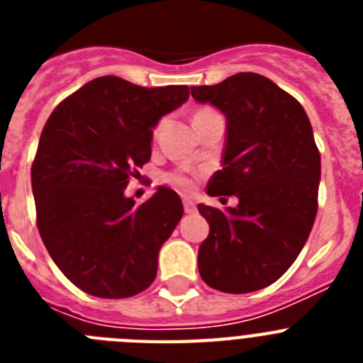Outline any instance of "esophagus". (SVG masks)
<instances>
[{
  "mask_svg": "<svg viewBox=\"0 0 363 363\" xmlns=\"http://www.w3.org/2000/svg\"><path fill=\"white\" fill-rule=\"evenodd\" d=\"M184 211L187 214H194L196 213V205H194V201H191V200H185L184 201Z\"/></svg>",
  "mask_w": 363,
  "mask_h": 363,
  "instance_id": "1",
  "label": "esophagus"
}]
</instances>
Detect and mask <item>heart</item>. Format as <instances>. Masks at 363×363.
<instances>
[{
	"mask_svg": "<svg viewBox=\"0 0 363 363\" xmlns=\"http://www.w3.org/2000/svg\"><path fill=\"white\" fill-rule=\"evenodd\" d=\"M200 112H205V111H200ZM200 112H196V114H200ZM167 182L174 185V187H178L179 191H191L192 189V179L185 174H179V172L167 176Z\"/></svg>",
	"mask_w": 363,
	"mask_h": 363,
	"instance_id": "heart-1",
	"label": "heart"
}]
</instances>
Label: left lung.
Wrapping results in <instances>:
<instances>
[{"label": "left lung", "instance_id": "8db88e82", "mask_svg": "<svg viewBox=\"0 0 363 363\" xmlns=\"http://www.w3.org/2000/svg\"><path fill=\"white\" fill-rule=\"evenodd\" d=\"M191 94L227 120L221 171L207 194L238 198L225 211L198 205L209 223L200 277L221 293L264 289L293 265L316 218L322 169L313 127L293 96L255 72L192 86Z\"/></svg>", "mask_w": 363, "mask_h": 363}]
</instances>
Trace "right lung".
Returning <instances> with one entry per match:
<instances>
[{"label":"right lung","instance_id":"obj_1","mask_svg":"<svg viewBox=\"0 0 363 363\" xmlns=\"http://www.w3.org/2000/svg\"><path fill=\"white\" fill-rule=\"evenodd\" d=\"M189 99L187 85L101 76L57 105L32 165L38 230L60 271L85 293L129 298L149 287L158 252L184 216L174 191L125 196L150 160L152 129Z\"/></svg>","mask_w":363,"mask_h":363}]
</instances>
